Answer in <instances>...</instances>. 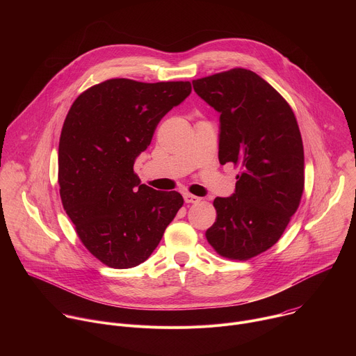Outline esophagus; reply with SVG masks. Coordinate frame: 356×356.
<instances>
[{
	"label": "esophagus",
	"mask_w": 356,
	"mask_h": 356,
	"mask_svg": "<svg viewBox=\"0 0 356 356\" xmlns=\"http://www.w3.org/2000/svg\"><path fill=\"white\" fill-rule=\"evenodd\" d=\"M201 198L194 195V194H190V193H186L184 194V201L187 202V204H193V202H198Z\"/></svg>",
	"instance_id": "obj_1"
}]
</instances>
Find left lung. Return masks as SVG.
Here are the masks:
<instances>
[{"label":"left lung","instance_id":"1","mask_svg":"<svg viewBox=\"0 0 356 356\" xmlns=\"http://www.w3.org/2000/svg\"><path fill=\"white\" fill-rule=\"evenodd\" d=\"M220 115L221 165L239 166L235 193L217 197L206 232L218 255L248 261L272 248L297 211L304 190L301 134L287 101L261 76L231 69L193 80Z\"/></svg>","mask_w":356,"mask_h":356}]
</instances>
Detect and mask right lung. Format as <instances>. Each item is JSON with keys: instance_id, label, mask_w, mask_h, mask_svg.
<instances>
[{"instance_id": "1", "label": "right lung", "mask_w": 356, "mask_h": 356, "mask_svg": "<svg viewBox=\"0 0 356 356\" xmlns=\"http://www.w3.org/2000/svg\"><path fill=\"white\" fill-rule=\"evenodd\" d=\"M190 92V81L111 79L83 91L67 113L59 142L63 209L83 245L110 268L145 262L183 206L180 193L140 184L134 163Z\"/></svg>"}]
</instances>
